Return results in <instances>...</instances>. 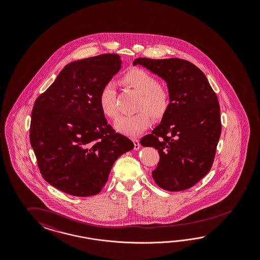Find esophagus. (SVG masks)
<instances>
[{"label":"esophagus","instance_id":"1","mask_svg":"<svg viewBox=\"0 0 260 260\" xmlns=\"http://www.w3.org/2000/svg\"><path fill=\"white\" fill-rule=\"evenodd\" d=\"M133 142H134V150H139L140 149V142H139V140L134 138V139H133Z\"/></svg>","mask_w":260,"mask_h":260}]
</instances>
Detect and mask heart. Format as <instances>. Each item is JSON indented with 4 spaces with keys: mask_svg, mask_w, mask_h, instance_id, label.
Here are the masks:
<instances>
[{
    "mask_svg": "<svg viewBox=\"0 0 260 260\" xmlns=\"http://www.w3.org/2000/svg\"><path fill=\"white\" fill-rule=\"evenodd\" d=\"M122 81L126 86L133 87L142 94L137 108L140 111L133 115L119 117L115 121L114 126L120 134L135 136L149 127L151 123V115L155 119L162 118L165 115L170 106V95L166 88L158 86L154 77L141 69L135 68L126 71ZM99 105L106 116L112 119L117 117L116 92L112 83L103 87L99 96Z\"/></svg>",
    "mask_w": 260,
    "mask_h": 260,
    "instance_id": "heart-1",
    "label": "heart"
}]
</instances>
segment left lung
<instances>
[{
	"label": "left lung",
	"mask_w": 260,
	"mask_h": 260,
	"mask_svg": "<svg viewBox=\"0 0 260 260\" xmlns=\"http://www.w3.org/2000/svg\"><path fill=\"white\" fill-rule=\"evenodd\" d=\"M167 83L170 106L161 123L142 137L144 147L158 150L152 178L169 191L189 189L210 172L221 134L220 107L204 73L189 61L137 58Z\"/></svg>",
	"instance_id": "left-lung-1"
}]
</instances>
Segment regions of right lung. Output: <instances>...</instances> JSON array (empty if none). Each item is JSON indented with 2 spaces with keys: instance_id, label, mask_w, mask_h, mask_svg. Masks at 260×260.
Wrapping results in <instances>:
<instances>
[{
  "instance_id": "1",
  "label": "right lung",
  "mask_w": 260,
  "mask_h": 260,
  "mask_svg": "<svg viewBox=\"0 0 260 260\" xmlns=\"http://www.w3.org/2000/svg\"><path fill=\"white\" fill-rule=\"evenodd\" d=\"M117 54L67 64L34 103L29 139L44 179L73 197L95 196L134 145L108 124L99 96L120 71Z\"/></svg>"
}]
</instances>
